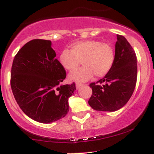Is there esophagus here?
<instances>
[{"mask_svg": "<svg viewBox=\"0 0 154 154\" xmlns=\"http://www.w3.org/2000/svg\"><path fill=\"white\" fill-rule=\"evenodd\" d=\"M82 86H83V85L80 84V83H77V84H76V88H77V90L79 89L81 87H82Z\"/></svg>", "mask_w": 154, "mask_h": 154, "instance_id": "1", "label": "esophagus"}]
</instances>
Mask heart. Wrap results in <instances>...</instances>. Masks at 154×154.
Segmentation results:
<instances>
[{
	"label": "heart",
	"instance_id": "1",
	"mask_svg": "<svg viewBox=\"0 0 154 154\" xmlns=\"http://www.w3.org/2000/svg\"><path fill=\"white\" fill-rule=\"evenodd\" d=\"M114 59L115 54L112 45L95 40L75 42L72 45V50L63 49L59 56L61 66L71 72L82 61L84 66L69 75L72 80L78 82H86L94 75L97 77L106 76L112 68Z\"/></svg>",
	"mask_w": 154,
	"mask_h": 154
}]
</instances>
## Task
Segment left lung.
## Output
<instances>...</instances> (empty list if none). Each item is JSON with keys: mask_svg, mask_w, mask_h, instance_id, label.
Here are the masks:
<instances>
[{"mask_svg": "<svg viewBox=\"0 0 154 154\" xmlns=\"http://www.w3.org/2000/svg\"><path fill=\"white\" fill-rule=\"evenodd\" d=\"M115 59L110 72L90 84L93 93L88 103L94 110L115 111L130 100L137 82V58L125 37L116 35Z\"/></svg>", "mask_w": 154, "mask_h": 154, "instance_id": "1", "label": "left lung"}]
</instances>
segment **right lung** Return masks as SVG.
I'll list each match as a JSON object with an SVG mask.
<instances>
[{"label": "right lung", "instance_id": "right-lung-1", "mask_svg": "<svg viewBox=\"0 0 154 154\" xmlns=\"http://www.w3.org/2000/svg\"><path fill=\"white\" fill-rule=\"evenodd\" d=\"M51 40L35 39L15 56L11 73V87L17 103L32 119L51 123L69 112V98L75 83L61 85L66 71L56 58Z\"/></svg>", "mask_w": 154, "mask_h": 154}]
</instances>
